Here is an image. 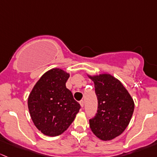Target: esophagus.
<instances>
[{
	"label": "esophagus",
	"mask_w": 157,
	"mask_h": 157,
	"mask_svg": "<svg viewBox=\"0 0 157 157\" xmlns=\"http://www.w3.org/2000/svg\"><path fill=\"white\" fill-rule=\"evenodd\" d=\"M79 103H80V105H81V106H82V108H83V106H84V101H79Z\"/></svg>",
	"instance_id": "1"
}]
</instances>
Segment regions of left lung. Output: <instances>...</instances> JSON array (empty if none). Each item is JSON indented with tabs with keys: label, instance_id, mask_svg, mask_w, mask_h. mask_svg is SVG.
I'll use <instances>...</instances> for the list:
<instances>
[{
	"label": "left lung",
	"instance_id": "8db88e82",
	"mask_svg": "<svg viewBox=\"0 0 157 157\" xmlns=\"http://www.w3.org/2000/svg\"><path fill=\"white\" fill-rule=\"evenodd\" d=\"M94 83L98 111L89 119L92 132L103 140L120 135L128 125L135 109L131 95L118 79L109 74L89 76Z\"/></svg>",
	"mask_w": 157,
	"mask_h": 157
}]
</instances>
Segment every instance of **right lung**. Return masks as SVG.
<instances>
[{"instance_id":"add662e5","label":"right lung","mask_w":157,"mask_h":157,"mask_svg":"<svg viewBox=\"0 0 157 157\" xmlns=\"http://www.w3.org/2000/svg\"><path fill=\"white\" fill-rule=\"evenodd\" d=\"M69 77L62 69H51L38 81L29 96L31 118L44 135L54 137L63 133L80 109V104L66 87Z\"/></svg>"}]
</instances>
